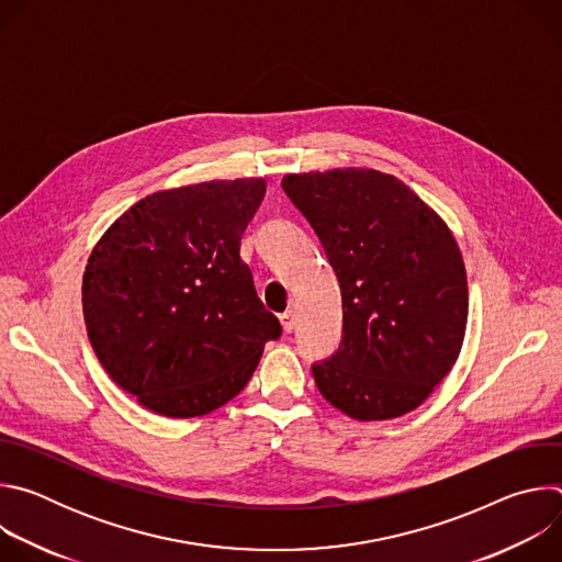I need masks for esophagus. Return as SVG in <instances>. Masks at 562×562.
Wrapping results in <instances>:
<instances>
[{
  "instance_id": "esophagus-1",
  "label": "esophagus",
  "mask_w": 562,
  "mask_h": 562,
  "mask_svg": "<svg viewBox=\"0 0 562 562\" xmlns=\"http://www.w3.org/2000/svg\"><path fill=\"white\" fill-rule=\"evenodd\" d=\"M280 323H282V329H284L286 334H291L293 327H295V315H293V311H284V313L280 315Z\"/></svg>"
}]
</instances>
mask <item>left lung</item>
<instances>
[{
    "label": "left lung",
    "instance_id": "left-lung-1",
    "mask_svg": "<svg viewBox=\"0 0 562 562\" xmlns=\"http://www.w3.org/2000/svg\"><path fill=\"white\" fill-rule=\"evenodd\" d=\"M342 293L338 351L313 362L325 400L356 420L420 407L458 360L469 311L460 249L405 182L373 169L289 173Z\"/></svg>",
    "mask_w": 562,
    "mask_h": 562
}]
</instances>
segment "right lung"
I'll use <instances>...</instances> for the list:
<instances>
[{
    "label": "right lung",
    "instance_id": "1",
    "mask_svg": "<svg viewBox=\"0 0 562 562\" xmlns=\"http://www.w3.org/2000/svg\"><path fill=\"white\" fill-rule=\"evenodd\" d=\"M262 178L153 193L95 245L82 282L91 347L117 386L167 418L204 416L243 391L282 334L239 239Z\"/></svg>",
    "mask_w": 562,
    "mask_h": 562
}]
</instances>
